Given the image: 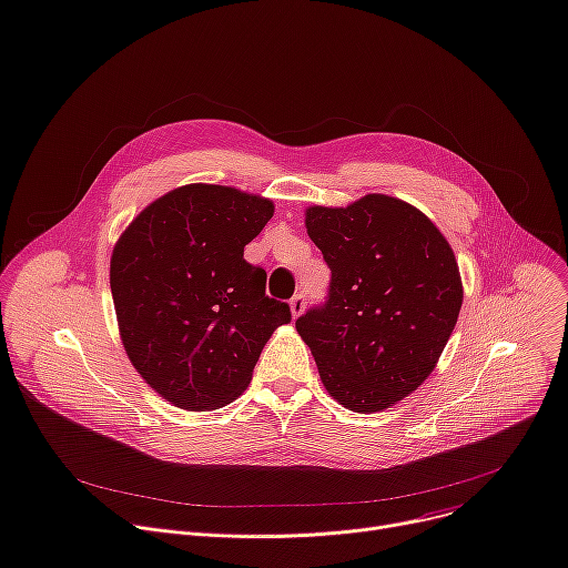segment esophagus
<instances>
[{"label":"esophagus","instance_id":"34e87169","mask_svg":"<svg viewBox=\"0 0 568 568\" xmlns=\"http://www.w3.org/2000/svg\"><path fill=\"white\" fill-rule=\"evenodd\" d=\"M304 308H306V294H304V292H296V294L292 296V301H290V313H292V317L296 320L301 313H304Z\"/></svg>","mask_w":568,"mask_h":568}]
</instances>
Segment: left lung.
<instances>
[{
  "mask_svg": "<svg viewBox=\"0 0 568 568\" xmlns=\"http://www.w3.org/2000/svg\"><path fill=\"white\" fill-rule=\"evenodd\" d=\"M331 285L296 320L328 395L356 413L418 390L455 331L464 285L455 251L418 207L367 194L347 207L306 210Z\"/></svg>",
  "mask_w": 568,
  "mask_h": 568,
  "instance_id": "8db88e82",
  "label": "left lung"
}]
</instances>
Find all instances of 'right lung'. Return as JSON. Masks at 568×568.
<instances>
[{
	"mask_svg": "<svg viewBox=\"0 0 568 568\" xmlns=\"http://www.w3.org/2000/svg\"><path fill=\"white\" fill-rule=\"evenodd\" d=\"M274 203L221 184H184L150 203L111 253L109 283L128 358L173 406L212 410L251 384L290 306L264 294L244 246Z\"/></svg>",
	"mask_w": 568,
	"mask_h": 568,
	"instance_id": "right-lung-1",
	"label": "right lung"
}]
</instances>
